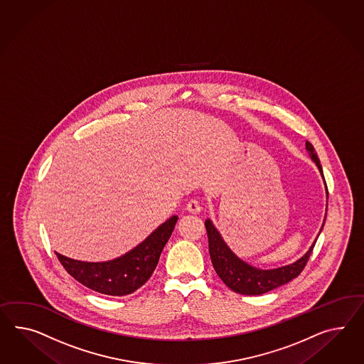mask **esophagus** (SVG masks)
I'll use <instances>...</instances> for the list:
<instances>
[{
  "label": "esophagus",
  "instance_id": "obj_1",
  "mask_svg": "<svg viewBox=\"0 0 364 364\" xmlns=\"http://www.w3.org/2000/svg\"><path fill=\"white\" fill-rule=\"evenodd\" d=\"M186 210L191 214H199L200 213V205L196 199H191V200H188V203L186 205Z\"/></svg>",
  "mask_w": 364,
  "mask_h": 364
}]
</instances>
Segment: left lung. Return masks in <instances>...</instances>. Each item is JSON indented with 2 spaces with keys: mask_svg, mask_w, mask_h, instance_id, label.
Listing matches in <instances>:
<instances>
[{
  "mask_svg": "<svg viewBox=\"0 0 364 364\" xmlns=\"http://www.w3.org/2000/svg\"><path fill=\"white\" fill-rule=\"evenodd\" d=\"M306 150H308L309 157L317 165L318 170L325 182L326 194L328 196L321 162L314 146L309 141H306ZM325 219H326V215H325ZM205 225L207 236H208V251H210V257L213 261L215 272L230 289L245 296H260L296 279L305 268L309 256L311 255L318 236L323 228V224H322V228L318 233L317 239L311 244L309 251L302 257H299V260L284 267L273 268V269H261L242 260L231 251V248L227 245V242H224L222 235L218 231L211 219H205Z\"/></svg>",
  "mask_w": 364,
  "mask_h": 364,
  "instance_id": "1",
  "label": "left lung"
}]
</instances>
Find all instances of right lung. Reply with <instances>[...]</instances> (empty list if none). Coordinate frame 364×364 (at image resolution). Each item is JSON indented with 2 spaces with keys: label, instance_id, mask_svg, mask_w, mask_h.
<instances>
[{
  "label": "right lung",
  "instance_id": "right-lung-1",
  "mask_svg": "<svg viewBox=\"0 0 364 364\" xmlns=\"http://www.w3.org/2000/svg\"><path fill=\"white\" fill-rule=\"evenodd\" d=\"M177 220V215H173L144 242L113 260L97 262L74 260L58 252L56 256L65 269L84 287L107 296H127L149 280Z\"/></svg>",
  "mask_w": 364,
  "mask_h": 364
}]
</instances>
